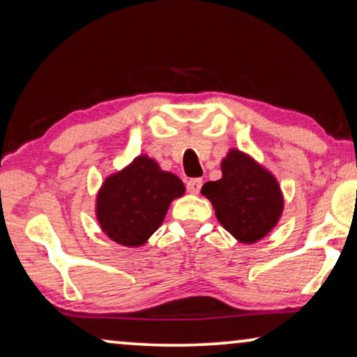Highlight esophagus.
<instances>
[{
    "instance_id": "esophagus-1",
    "label": "esophagus",
    "mask_w": 357,
    "mask_h": 357,
    "mask_svg": "<svg viewBox=\"0 0 357 357\" xmlns=\"http://www.w3.org/2000/svg\"><path fill=\"white\" fill-rule=\"evenodd\" d=\"M200 188H202V179L200 178H194L188 181V190L190 194H199Z\"/></svg>"
}]
</instances>
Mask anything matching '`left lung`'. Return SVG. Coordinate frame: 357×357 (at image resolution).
I'll list each match as a JSON object with an SVG mask.
<instances>
[{
	"mask_svg": "<svg viewBox=\"0 0 357 357\" xmlns=\"http://www.w3.org/2000/svg\"><path fill=\"white\" fill-rule=\"evenodd\" d=\"M200 192L212 202L222 227L243 244L264 239L284 207L277 178L238 149L222 160V178L205 183Z\"/></svg>",
	"mask_w": 357,
	"mask_h": 357,
	"instance_id": "8db88e82",
	"label": "left lung"
}]
</instances>
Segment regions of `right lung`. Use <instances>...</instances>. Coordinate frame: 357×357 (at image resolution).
<instances>
[{
	"label": "right lung",
	"mask_w": 357,
	"mask_h": 357,
	"mask_svg": "<svg viewBox=\"0 0 357 357\" xmlns=\"http://www.w3.org/2000/svg\"><path fill=\"white\" fill-rule=\"evenodd\" d=\"M176 174L163 172L147 155H139L103 181L95 215L100 228L124 248H139L160 228L169 204L184 195Z\"/></svg>",
	"instance_id": "add662e5"
}]
</instances>
